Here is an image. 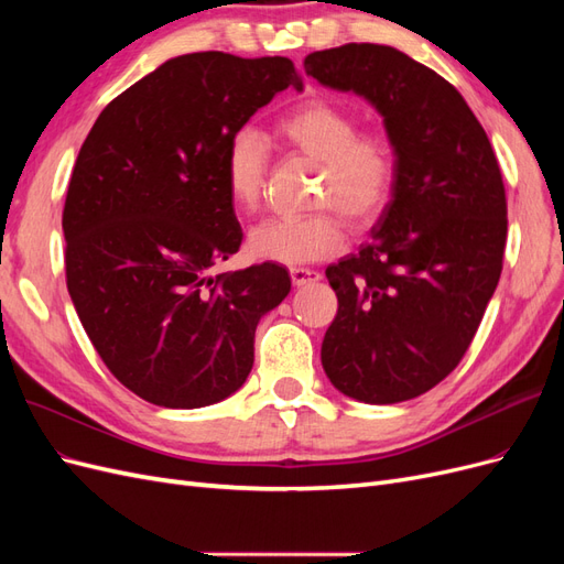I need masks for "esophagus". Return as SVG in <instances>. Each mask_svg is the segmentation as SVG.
<instances>
[{
	"label": "esophagus",
	"instance_id": "esophagus-1",
	"mask_svg": "<svg viewBox=\"0 0 564 564\" xmlns=\"http://www.w3.org/2000/svg\"><path fill=\"white\" fill-rule=\"evenodd\" d=\"M289 275H292V282L294 286H305V284H313L317 282L322 275L317 270H311V268H292L289 270Z\"/></svg>",
	"mask_w": 564,
	"mask_h": 564
}]
</instances>
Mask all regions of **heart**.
<instances>
[{
    "instance_id": "obj_1",
    "label": "heart",
    "mask_w": 564,
    "mask_h": 564,
    "mask_svg": "<svg viewBox=\"0 0 564 564\" xmlns=\"http://www.w3.org/2000/svg\"><path fill=\"white\" fill-rule=\"evenodd\" d=\"M282 139L301 155L322 164L317 207H332L352 228H367L381 216L395 185V152L377 133H360L352 115L329 104H305L278 124ZM270 145L256 127H240L226 145L224 178L237 209L253 212L261 204ZM344 247L336 214L268 218L251 228L249 251L261 261L284 265L313 263Z\"/></svg>"
}]
</instances>
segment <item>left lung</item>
Listing matches in <instances>:
<instances>
[{
    "label": "left lung",
    "instance_id": "8db88e82",
    "mask_svg": "<svg viewBox=\"0 0 564 564\" xmlns=\"http://www.w3.org/2000/svg\"><path fill=\"white\" fill-rule=\"evenodd\" d=\"M303 67L383 117L398 166L369 242L327 268L338 313L322 340L324 373L357 402L419 398L466 355L499 284V162L464 96L398 48L344 44Z\"/></svg>",
    "mask_w": 564,
    "mask_h": 564
}]
</instances>
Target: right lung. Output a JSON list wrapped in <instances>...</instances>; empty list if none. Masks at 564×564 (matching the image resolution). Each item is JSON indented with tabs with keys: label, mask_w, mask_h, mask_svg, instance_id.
<instances>
[{
	"label": "right lung",
	"mask_w": 564,
	"mask_h": 564,
	"mask_svg": "<svg viewBox=\"0 0 564 564\" xmlns=\"http://www.w3.org/2000/svg\"><path fill=\"white\" fill-rule=\"evenodd\" d=\"M289 58H169L98 115L63 209L67 292L100 360L145 402L199 409L240 390L253 334L284 301L278 263L218 272L242 245L230 135L280 91Z\"/></svg>",
	"instance_id": "obj_1"
}]
</instances>
